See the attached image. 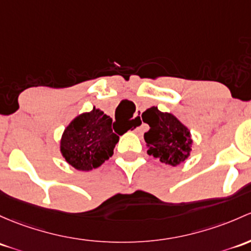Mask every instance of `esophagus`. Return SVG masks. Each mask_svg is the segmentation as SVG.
I'll list each match as a JSON object with an SVG mask.
<instances>
[{"label": "esophagus", "mask_w": 251, "mask_h": 251, "mask_svg": "<svg viewBox=\"0 0 251 251\" xmlns=\"http://www.w3.org/2000/svg\"><path fill=\"white\" fill-rule=\"evenodd\" d=\"M134 124H136V125H138L136 127V132L137 133H143V127H142V118L141 117L134 118Z\"/></svg>", "instance_id": "obj_1"}]
</instances>
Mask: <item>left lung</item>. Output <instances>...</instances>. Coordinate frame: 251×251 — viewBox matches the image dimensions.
I'll return each instance as SVG.
<instances>
[{"instance_id": "obj_1", "label": "left lung", "mask_w": 251, "mask_h": 251, "mask_svg": "<svg viewBox=\"0 0 251 251\" xmlns=\"http://www.w3.org/2000/svg\"><path fill=\"white\" fill-rule=\"evenodd\" d=\"M149 131L144 133L148 154L162 163L178 166L190 156L192 139L189 128L171 113H163L151 107L142 114Z\"/></svg>"}]
</instances>
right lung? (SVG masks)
<instances>
[{
  "instance_id": "obj_1",
  "label": "right lung",
  "mask_w": 251,
  "mask_h": 251,
  "mask_svg": "<svg viewBox=\"0 0 251 251\" xmlns=\"http://www.w3.org/2000/svg\"><path fill=\"white\" fill-rule=\"evenodd\" d=\"M112 118L101 109L83 113L63 131L60 150L62 156L78 171L100 167L113 155L119 136L112 128Z\"/></svg>"
}]
</instances>
